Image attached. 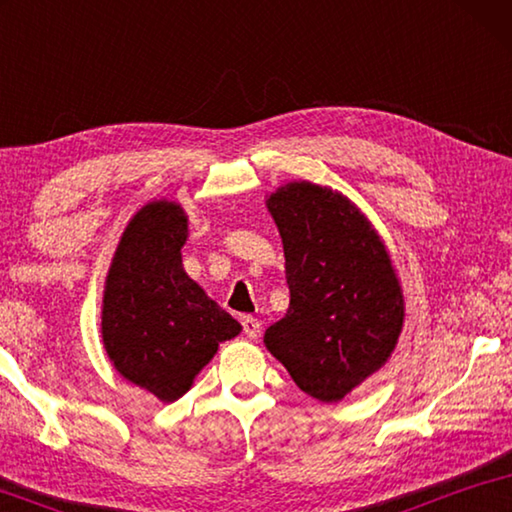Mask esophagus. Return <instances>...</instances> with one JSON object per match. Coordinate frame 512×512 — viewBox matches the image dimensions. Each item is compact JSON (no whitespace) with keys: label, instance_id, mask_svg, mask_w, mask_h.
I'll return each instance as SVG.
<instances>
[{"label":"esophagus","instance_id":"1","mask_svg":"<svg viewBox=\"0 0 512 512\" xmlns=\"http://www.w3.org/2000/svg\"><path fill=\"white\" fill-rule=\"evenodd\" d=\"M241 327H244V334L248 336V339H257L259 332H262V323H259V320L253 316L241 318Z\"/></svg>","mask_w":512,"mask_h":512}]
</instances>
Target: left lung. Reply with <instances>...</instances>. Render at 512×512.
I'll return each mask as SVG.
<instances>
[{"mask_svg":"<svg viewBox=\"0 0 512 512\" xmlns=\"http://www.w3.org/2000/svg\"><path fill=\"white\" fill-rule=\"evenodd\" d=\"M266 205L282 237L291 300L264 343L300 391L339 402L384 366L400 339L404 298L391 255L334 189L300 180Z\"/></svg>","mask_w":512,"mask_h":512,"instance_id":"left-lung-1","label":"left lung"}]
</instances>
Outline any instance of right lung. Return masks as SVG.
I'll return each instance as SVG.
<instances>
[{"instance_id":"obj_1","label":"right lung","mask_w":512,"mask_h":512,"mask_svg":"<svg viewBox=\"0 0 512 512\" xmlns=\"http://www.w3.org/2000/svg\"><path fill=\"white\" fill-rule=\"evenodd\" d=\"M185 241L183 207L144 205L121 235L103 291L101 336L110 361L160 402L183 397L219 343L241 332L185 273Z\"/></svg>"}]
</instances>
